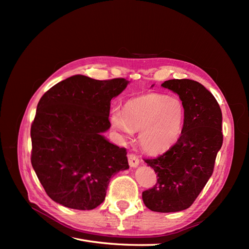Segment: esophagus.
Segmentation results:
<instances>
[{
  "instance_id": "1",
  "label": "esophagus",
  "mask_w": 249,
  "mask_h": 249,
  "mask_svg": "<svg viewBox=\"0 0 249 249\" xmlns=\"http://www.w3.org/2000/svg\"><path fill=\"white\" fill-rule=\"evenodd\" d=\"M127 160H129V165L130 167H133V168H136L138 167V165L140 163L138 157L135 156L133 154H130L129 156H127Z\"/></svg>"
}]
</instances>
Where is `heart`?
<instances>
[{
  "label": "heart",
  "instance_id": "obj_1",
  "mask_svg": "<svg viewBox=\"0 0 249 249\" xmlns=\"http://www.w3.org/2000/svg\"><path fill=\"white\" fill-rule=\"evenodd\" d=\"M185 115V105L178 96L147 93L127 101L123 112L112 111L110 124L124 138L139 132L141 147L150 155H159L178 140Z\"/></svg>",
  "mask_w": 249,
  "mask_h": 249
}]
</instances>
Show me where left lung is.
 Here are the masks:
<instances>
[{"instance_id":"obj_1","label":"left lung","mask_w":249,"mask_h":249,"mask_svg":"<svg viewBox=\"0 0 249 249\" xmlns=\"http://www.w3.org/2000/svg\"><path fill=\"white\" fill-rule=\"evenodd\" d=\"M161 86L182 100L185 122L175 145L145 160L158 179L152 189L142 192V199L154 212L171 213L189 208L212 176L223 141L222 113L214 95L196 81L173 79Z\"/></svg>"}]
</instances>
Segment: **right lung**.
<instances>
[{
  "mask_svg": "<svg viewBox=\"0 0 249 249\" xmlns=\"http://www.w3.org/2000/svg\"><path fill=\"white\" fill-rule=\"evenodd\" d=\"M125 79L76 74L53 86L37 105L31 126V163L49 196L66 208L92 210L106 197L110 178L129 168L125 148L107 132L111 100Z\"/></svg>",
  "mask_w": 249,
  "mask_h": 249,
  "instance_id": "add662e5",
  "label": "right lung"
}]
</instances>
